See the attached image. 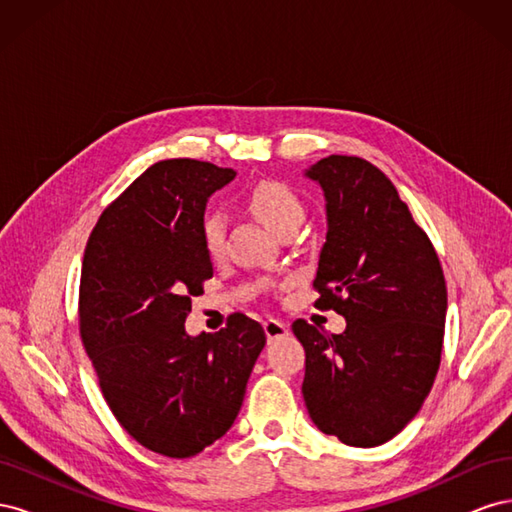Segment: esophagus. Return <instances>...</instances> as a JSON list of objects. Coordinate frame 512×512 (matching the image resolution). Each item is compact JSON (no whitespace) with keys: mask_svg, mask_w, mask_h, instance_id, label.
Here are the masks:
<instances>
[{"mask_svg":"<svg viewBox=\"0 0 512 512\" xmlns=\"http://www.w3.org/2000/svg\"><path fill=\"white\" fill-rule=\"evenodd\" d=\"M265 333H267V337H269V342H273V339L286 337V335H288V324L282 322V320L269 318V320H265Z\"/></svg>","mask_w":512,"mask_h":512,"instance_id":"esophagus-1","label":"esophagus"}]
</instances>
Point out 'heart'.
Listing matches in <instances>:
<instances>
[{
	"instance_id": "obj_1",
	"label": "heart",
	"mask_w": 512,
	"mask_h": 512,
	"mask_svg": "<svg viewBox=\"0 0 512 512\" xmlns=\"http://www.w3.org/2000/svg\"><path fill=\"white\" fill-rule=\"evenodd\" d=\"M247 207L252 209L256 218L265 224L277 237L284 232L299 228L305 220V207L301 198L294 194L286 183L265 179L258 181L247 194ZM200 235H203V245L207 254L218 260L224 254V239H226V220L218 211H211L200 224Z\"/></svg>"
}]
</instances>
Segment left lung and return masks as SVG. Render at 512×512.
<instances>
[{"instance_id": "obj_1", "label": "left lung", "mask_w": 512, "mask_h": 512, "mask_svg": "<svg viewBox=\"0 0 512 512\" xmlns=\"http://www.w3.org/2000/svg\"><path fill=\"white\" fill-rule=\"evenodd\" d=\"M327 200L316 307L335 309L346 331L305 320L303 399L316 427L348 446L389 442L421 410L436 380L446 282L425 230L380 168L329 156L305 170Z\"/></svg>"}]
</instances>
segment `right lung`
Returning a JSON list of instances; mask_svg holds the SVG:
<instances>
[{
	"label": "right lung",
	"mask_w": 512,
	"mask_h": 512,
	"mask_svg": "<svg viewBox=\"0 0 512 512\" xmlns=\"http://www.w3.org/2000/svg\"><path fill=\"white\" fill-rule=\"evenodd\" d=\"M235 170L190 158L149 166L91 230L79 290L83 346L108 408L153 453L185 459L235 423L267 335L245 314L185 333L213 277L200 224Z\"/></svg>",
	"instance_id": "1"
}]
</instances>
